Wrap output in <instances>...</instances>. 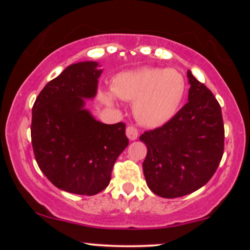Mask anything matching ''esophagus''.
<instances>
[{"mask_svg": "<svg viewBox=\"0 0 250 250\" xmlns=\"http://www.w3.org/2000/svg\"><path fill=\"white\" fill-rule=\"evenodd\" d=\"M125 133H127L128 139L133 141V140H136L137 136H139V129L135 127V125H128Z\"/></svg>", "mask_w": 250, "mask_h": 250, "instance_id": "esophagus-1", "label": "esophagus"}]
</instances>
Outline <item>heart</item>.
Instances as JSON below:
<instances>
[{
    "instance_id": "b5f03b06",
    "label": "heart",
    "mask_w": 250,
    "mask_h": 250,
    "mask_svg": "<svg viewBox=\"0 0 250 250\" xmlns=\"http://www.w3.org/2000/svg\"><path fill=\"white\" fill-rule=\"evenodd\" d=\"M111 89L120 99L134 102L137 121L148 127H159L177 113L187 83L175 69L141 68L116 75ZM101 97L107 103L114 102L113 94L108 91L101 93Z\"/></svg>"
}]
</instances>
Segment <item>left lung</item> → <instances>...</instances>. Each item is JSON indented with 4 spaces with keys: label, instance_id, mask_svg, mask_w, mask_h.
I'll list each match as a JSON object with an SVG mask.
<instances>
[{
    "label": "left lung",
    "instance_id": "8db88e82",
    "mask_svg": "<svg viewBox=\"0 0 250 250\" xmlns=\"http://www.w3.org/2000/svg\"><path fill=\"white\" fill-rule=\"evenodd\" d=\"M188 102L162 127L145 131L143 174L149 189L166 199L185 196L206 185L225 150L220 103L188 70Z\"/></svg>",
    "mask_w": 250,
    "mask_h": 250
}]
</instances>
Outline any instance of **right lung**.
Here are the masks:
<instances>
[{"mask_svg": "<svg viewBox=\"0 0 250 250\" xmlns=\"http://www.w3.org/2000/svg\"><path fill=\"white\" fill-rule=\"evenodd\" d=\"M96 62L65 68L33 105L31 145L40 169L57 188L95 195L107 188L117 157L129 145L125 125H104L83 108L97 90Z\"/></svg>", "mask_w": 250, "mask_h": 250, "instance_id": "right-lung-1", "label": "right lung"}]
</instances>
